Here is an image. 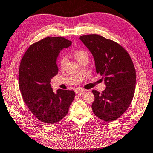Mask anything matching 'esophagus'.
<instances>
[{
    "instance_id": "34e87169",
    "label": "esophagus",
    "mask_w": 153,
    "mask_h": 153,
    "mask_svg": "<svg viewBox=\"0 0 153 153\" xmlns=\"http://www.w3.org/2000/svg\"><path fill=\"white\" fill-rule=\"evenodd\" d=\"M85 90H75V92H76V94H78V95H82L85 92Z\"/></svg>"
}]
</instances>
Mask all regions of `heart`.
<instances>
[{"instance_id":"b5f03b06","label":"heart","mask_w":153,"mask_h":153,"mask_svg":"<svg viewBox=\"0 0 153 153\" xmlns=\"http://www.w3.org/2000/svg\"><path fill=\"white\" fill-rule=\"evenodd\" d=\"M73 55L75 59L78 61V62H81L84 57H88V52L84 49H76L74 51L73 53ZM68 59L67 57L65 55H63L59 59V65L61 68V69H64L65 68V65L67 64Z\"/></svg>"}]
</instances>
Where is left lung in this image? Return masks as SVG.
<instances>
[{
  "instance_id": "8db88e82",
  "label": "left lung",
  "mask_w": 153,
  "mask_h": 153,
  "mask_svg": "<svg viewBox=\"0 0 153 153\" xmlns=\"http://www.w3.org/2000/svg\"><path fill=\"white\" fill-rule=\"evenodd\" d=\"M94 58L96 71L103 76L106 89L93 90L91 108L98 118L112 122L126 111L132 102L136 83L135 69L125 49L117 42L96 34L80 37Z\"/></svg>"
}]
</instances>
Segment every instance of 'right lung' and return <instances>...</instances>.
Returning <instances> with one entry per match:
<instances>
[{"mask_svg": "<svg viewBox=\"0 0 153 153\" xmlns=\"http://www.w3.org/2000/svg\"><path fill=\"white\" fill-rule=\"evenodd\" d=\"M72 42L63 37H46L30 45L21 60L19 88L23 100L37 119L55 124L66 116L75 93L58 90L53 92L51 79L58 73L56 60L62 48Z\"/></svg>", "mask_w": 153, "mask_h": 153, "instance_id": "obj_1", "label": "right lung"}]
</instances>
